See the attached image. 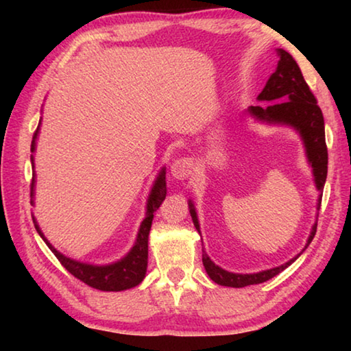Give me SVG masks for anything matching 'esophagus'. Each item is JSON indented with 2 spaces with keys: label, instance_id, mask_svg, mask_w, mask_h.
Wrapping results in <instances>:
<instances>
[{
  "label": "esophagus",
  "instance_id": "1",
  "mask_svg": "<svg viewBox=\"0 0 351 351\" xmlns=\"http://www.w3.org/2000/svg\"><path fill=\"white\" fill-rule=\"evenodd\" d=\"M192 169H193V161L190 158H180L171 164L170 171L171 176L175 178L178 181H184L192 175Z\"/></svg>",
  "mask_w": 351,
  "mask_h": 351
}]
</instances>
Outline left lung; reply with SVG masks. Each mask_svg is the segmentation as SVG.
Listing matches in <instances>:
<instances>
[{
  "label": "left lung",
  "instance_id": "1",
  "mask_svg": "<svg viewBox=\"0 0 351 351\" xmlns=\"http://www.w3.org/2000/svg\"><path fill=\"white\" fill-rule=\"evenodd\" d=\"M277 54L280 57V60L277 63L276 73L271 74L263 91L257 97L261 105L249 106L247 112L261 122L282 123V125L293 127L300 134L305 145L308 162L313 167L314 182H316V187L320 192L317 199L319 210L320 201H322L324 184L326 180V170H328V152H326L325 144V123L322 110L319 108L317 100L311 93L310 86L306 85L299 64L295 63L293 56L283 49H277ZM189 209L195 228L199 232V223L192 201H189ZM316 229L317 223H314L305 249L313 241L314 235H316ZM297 257L287 261L282 266H277V268L255 272V274H235V272L224 271L213 263L204 251L203 265L206 272L215 283L221 285V287L243 288L247 287V285L263 283L276 277L283 269H287Z\"/></svg>",
  "mask_w": 351,
  "mask_h": 351
}]
</instances>
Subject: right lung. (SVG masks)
I'll return each mask as SVG.
<instances>
[{
  "mask_svg": "<svg viewBox=\"0 0 351 351\" xmlns=\"http://www.w3.org/2000/svg\"><path fill=\"white\" fill-rule=\"evenodd\" d=\"M38 130H40V125L37 128V132L34 133L31 152H35V141H37ZM31 161L34 164V156H31ZM34 184H35V171L32 178L31 197H34ZM165 195H167V186H165V169H162L159 171L156 181L153 184L150 197H148L145 218L139 228L138 239H136L134 246L132 247V251L125 255V257L111 265L96 266V265L82 263V261L69 258L62 252H58L57 249L46 240V237L43 235V232H41L37 221H35L34 218L35 229H37V232L40 234L41 239L45 240L46 245L49 246L51 251L54 252L58 261L63 265V268H66V271L71 272L75 278H79L80 282L88 285V287L96 288L100 291L130 289L133 287H138L145 277L147 258H148V234H150V229H152L154 212H156L159 209V206L162 204V201L165 199Z\"/></svg>",
  "mask_w": 351,
  "mask_h": 351,
  "instance_id": "1",
  "label": "right lung"
}]
</instances>
